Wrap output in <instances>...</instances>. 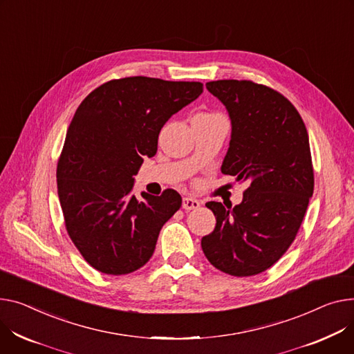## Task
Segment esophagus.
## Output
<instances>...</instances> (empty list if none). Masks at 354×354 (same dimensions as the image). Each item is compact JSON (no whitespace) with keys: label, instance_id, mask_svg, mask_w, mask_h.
I'll return each instance as SVG.
<instances>
[{"label":"esophagus","instance_id":"esophagus-1","mask_svg":"<svg viewBox=\"0 0 354 354\" xmlns=\"http://www.w3.org/2000/svg\"><path fill=\"white\" fill-rule=\"evenodd\" d=\"M199 206H201V202L196 201V199H194V198H191V196H185V198L182 199V207H183L185 210L198 209Z\"/></svg>","mask_w":354,"mask_h":354}]
</instances>
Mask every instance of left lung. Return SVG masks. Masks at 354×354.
Wrapping results in <instances>:
<instances>
[{"label": "left lung", "mask_w": 354, "mask_h": 354, "mask_svg": "<svg viewBox=\"0 0 354 354\" xmlns=\"http://www.w3.org/2000/svg\"><path fill=\"white\" fill-rule=\"evenodd\" d=\"M206 88L232 124L221 171L246 182L248 189L234 207L206 203L216 226L201 245L216 269L253 276L283 256L304 218L315 186L309 135L292 102L269 86L219 80Z\"/></svg>", "instance_id": "8db88e82"}]
</instances>
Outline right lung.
Returning a JSON list of instances; mask_svg holds the SVG:
<instances>
[{
	"label": "right lung",
	"mask_w": 354,
	"mask_h": 354,
	"mask_svg": "<svg viewBox=\"0 0 354 354\" xmlns=\"http://www.w3.org/2000/svg\"><path fill=\"white\" fill-rule=\"evenodd\" d=\"M203 92L201 82L148 77L112 80L93 89L69 124L57 167L65 227L85 261L106 274H127L153 254L159 232L182 205L132 194L144 158L158 151L169 118Z\"/></svg>",
	"instance_id": "obj_1"
}]
</instances>
